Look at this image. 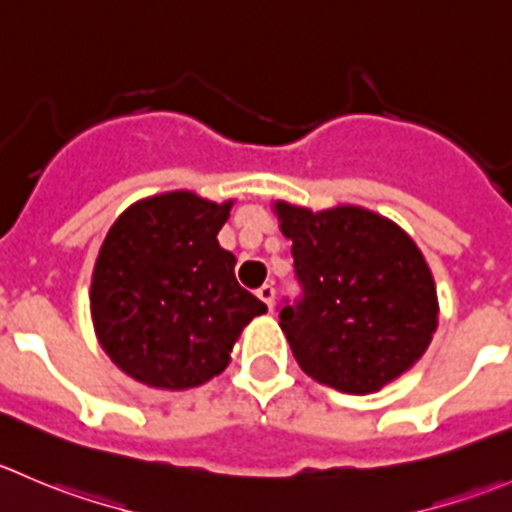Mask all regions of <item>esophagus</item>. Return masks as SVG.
Listing matches in <instances>:
<instances>
[{
	"label": "esophagus",
	"mask_w": 512,
	"mask_h": 512,
	"mask_svg": "<svg viewBox=\"0 0 512 512\" xmlns=\"http://www.w3.org/2000/svg\"><path fill=\"white\" fill-rule=\"evenodd\" d=\"M257 297L265 302L267 310H272V307H275V287H272V285H262L260 290H257Z\"/></svg>",
	"instance_id": "1"
}]
</instances>
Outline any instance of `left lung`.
<instances>
[{"instance_id":"obj_1","label":"left lung","mask_w":512,"mask_h":512,"mask_svg":"<svg viewBox=\"0 0 512 512\" xmlns=\"http://www.w3.org/2000/svg\"><path fill=\"white\" fill-rule=\"evenodd\" d=\"M275 215L302 285L300 300L280 307L297 365L352 395L410 370L438 327V292L408 232L355 205L312 212L275 202Z\"/></svg>"}]
</instances>
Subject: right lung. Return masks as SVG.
Segmentation results:
<instances>
[{
	"label": "right lung",
	"instance_id": "right-lung-1",
	"mask_svg": "<svg viewBox=\"0 0 512 512\" xmlns=\"http://www.w3.org/2000/svg\"><path fill=\"white\" fill-rule=\"evenodd\" d=\"M230 210L232 200L177 190L135 202L109 227L89 290L94 332L142 385L187 390L212 380L242 327L267 312L217 242Z\"/></svg>",
	"mask_w": 512,
	"mask_h": 512
}]
</instances>
